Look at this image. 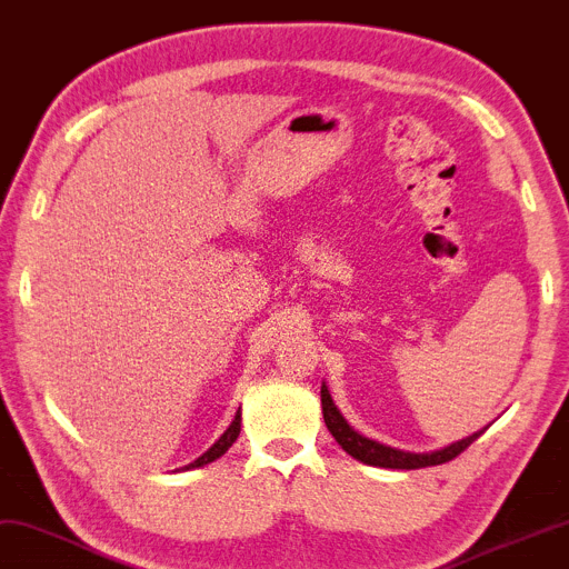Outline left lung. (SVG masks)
Here are the masks:
<instances>
[{"label": "left lung", "instance_id": "left-lung-1", "mask_svg": "<svg viewBox=\"0 0 569 569\" xmlns=\"http://www.w3.org/2000/svg\"><path fill=\"white\" fill-rule=\"evenodd\" d=\"M322 415H325V425L329 429V433L335 436L337 443L345 448L349 456H353L356 460H361V463L368 466H376V468H395V470H415V468H427V466H441L448 463V460H453L456 456H460L466 451V448L478 439L482 431L468 436L463 441H456L451 446L441 448V451H433V453H405L398 451V448H390V446H382L376 443L371 439H366V436L356 433L345 417L339 415V409L335 407L332 398H329V390L327 386H322Z\"/></svg>", "mask_w": 569, "mask_h": 569}]
</instances>
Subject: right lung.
<instances>
[{
	"instance_id": "obj_1",
	"label": "right lung",
	"mask_w": 569,
	"mask_h": 569,
	"mask_svg": "<svg viewBox=\"0 0 569 569\" xmlns=\"http://www.w3.org/2000/svg\"><path fill=\"white\" fill-rule=\"evenodd\" d=\"M240 427H242V419H240V412L234 415V419H232V425L228 427V431H224L220 439L208 448V451L201 456V458H196L193 463H189L187 466V470H191V468H201V466H208V463H213L216 458H220L224 451H228V448L237 441V436H240Z\"/></svg>"
}]
</instances>
